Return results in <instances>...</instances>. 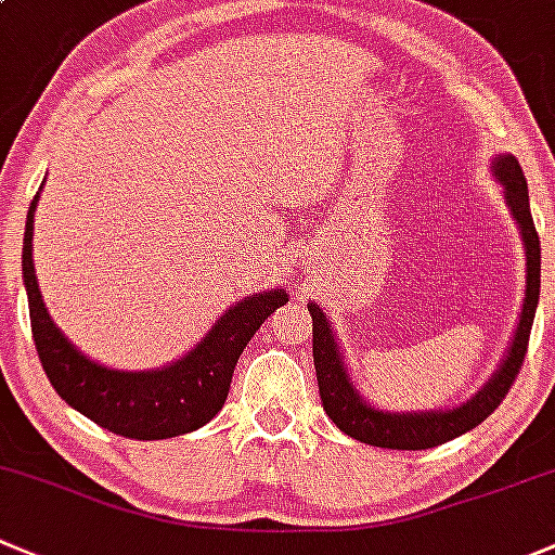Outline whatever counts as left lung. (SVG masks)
<instances>
[{
    "instance_id": "8db88e82",
    "label": "left lung",
    "mask_w": 555,
    "mask_h": 555,
    "mask_svg": "<svg viewBox=\"0 0 555 555\" xmlns=\"http://www.w3.org/2000/svg\"><path fill=\"white\" fill-rule=\"evenodd\" d=\"M491 173L496 176V181L505 190L507 208H511L513 219L521 230L524 250H527V291H524L521 318H518L516 334H513L511 347H507L505 361L470 401L456 405V409L416 411V414L374 409V405L363 401V396L352 385L325 312L320 310L315 301L307 305L312 315V358H315L320 403H323L331 422L356 441L369 443V447L405 451L438 447V443H447L451 438L481 425L516 382L518 369H521L524 356H527L537 301H540V237H537L534 230L527 179H524L518 159L513 154H496L494 163H491Z\"/></svg>"
}]
</instances>
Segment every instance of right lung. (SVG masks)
I'll return each instance as SVG.
<instances>
[{"label":"right lung","instance_id":"add662e5","mask_svg":"<svg viewBox=\"0 0 555 555\" xmlns=\"http://www.w3.org/2000/svg\"><path fill=\"white\" fill-rule=\"evenodd\" d=\"M42 190V186H39ZM37 197L26 216L23 232V285L28 294L34 345L50 385L64 401L125 438L159 441L184 436L208 425L230 392L237 358L243 356L250 336L278 310L288 294L283 288L261 291L237 301L214 323V328L170 365L152 371H119L90 361L66 339L64 331L48 315L37 275H34L31 237Z\"/></svg>","mask_w":555,"mask_h":555}]
</instances>
